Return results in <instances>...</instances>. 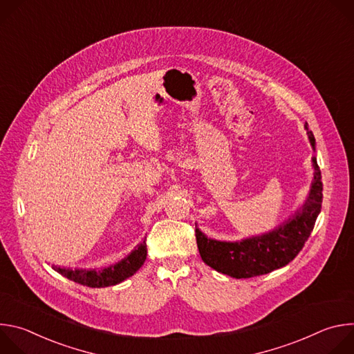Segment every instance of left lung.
Segmentation results:
<instances>
[{
    "label": "left lung",
    "mask_w": 354,
    "mask_h": 354,
    "mask_svg": "<svg viewBox=\"0 0 354 354\" xmlns=\"http://www.w3.org/2000/svg\"><path fill=\"white\" fill-rule=\"evenodd\" d=\"M308 130V124L306 123ZM311 145L315 147L313 131L308 130ZM314 182L310 196L299 212L274 231L242 242H220L196 230L200 257L214 270L235 279H248L270 273L288 265L304 248L322 207V180L317 158Z\"/></svg>",
    "instance_id": "1"
}]
</instances>
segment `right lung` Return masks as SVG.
Masks as SVG:
<instances>
[{
  "instance_id": "1",
  "label": "right lung",
  "mask_w": 354,
  "mask_h": 354,
  "mask_svg": "<svg viewBox=\"0 0 354 354\" xmlns=\"http://www.w3.org/2000/svg\"><path fill=\"white\" fill-rule=\"evenodd\" d=\"M145 258H147V243L144 239L129 257H126L123 261L109 268L100 269V270H96V269L71 270V269L56 268V270L64 277H67L68 280H73L82 286L108 287V286L119 284L120 281L133 276L142 266V263L145 262Z\"/></svg>"
}]
</instances>
